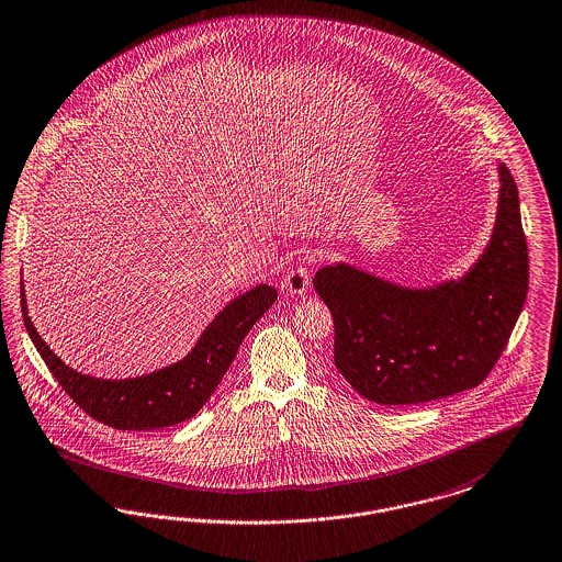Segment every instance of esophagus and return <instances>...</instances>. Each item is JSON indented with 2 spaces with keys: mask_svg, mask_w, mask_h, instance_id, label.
<instances>
[{
  "mask_svg": "<svg viewBox=\"0 0 562 562\" xmlns=\"http://www.w3.org/2000/svg\"><path fill=\"white\" fill-rule=\"evenodd\" d=\"M310 282H312V276H310V268L307 266H296L292 268L286 278L282 280V289L292 294H303V292L310 289Z\"/></svg>",
  "mask_w": 562,
  "mask_h": 562,
  "instance_id": "1",
  "label": "esophagus"
}]
</instances>
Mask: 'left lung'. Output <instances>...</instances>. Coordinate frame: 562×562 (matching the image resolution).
I'll return each mask as SVG.
<instances>
[{
  "mask_svg": "<svg viewBox=\"0 0 562 562\" xmlns=\"http://www.w3.org/2000/svg\"><path fill=\"white\" fill-rule=\"evenodd\" d=\"M494 236L460 282L409 291L349 268L314 276L335 319V366L361 397L425 404L479 386L508 345L529 289L517 183L499 165Z\"/></svg>",
  "mask_w": 562,
  "mask_h": 562,
  "instance_id": "obj_1",
  "label": "left lung"
}]
</instances>
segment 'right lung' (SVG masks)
<instances>
[{
    "instance_id": "add662e5",
    "label": "right lung",
    "mask_w": 562,
    "mask_h": 562,
    "mask_svg": "<svg viewBox=\"0 0 562 562\" xmlns=\"http://www.w3.org/2000/svg\"><path fill=\"white\" fill-rule=\"evenodd\" d=\"M276 296V289L259 284L225 305L183 360L139 379L102 381L68 368L49 351L26 314L21 282L26 333L54 379L93 420L121 430H155L192 418L209 402L236 358L240 342L252 324L270 310Z\"/></svg>"
}]
</instances>
